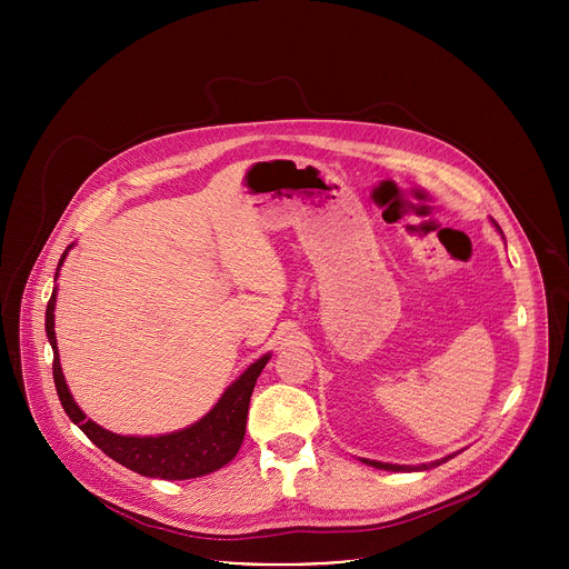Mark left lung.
Wrapping results in <instances>:
<instances>
[{
	"mask_svg": "<svg viewBox=\"0 0 569 569\" xmlns=\"http://www.w3.org/2000/svg\"><path fill=\"white\" fill-rule=\"evenodd\" d=\"M493 224L498 227V222L493 220ZM498 231L502 233V229L498 227ZM455 455H459V452H452V455H448V457H443V459H437V461H430V463H419V466H400V463H385V461H373V459H360L362 463H367V466H373V468H378V470H391V472H415V470H430V468H435V466H441L443 461H448V459H452Z\"/></svg>",
	"mask_w": 569,
	"mask_h": 569,
	"instance_id": "left-lung-1",
	"label": "left lung"
}]
</instances>
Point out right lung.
Masks as SVG:
<instances>
[{"label":"right lung","instance_id":"right-lung-1","mask_svg":"<svg viewBox=\"0 0 569 569\" xmlns=\"http://www.w3.org/2000/svg\"><path fill=\"white\" fill-rule=\"evenodd\" d=\"M71 246L62 252L56 270L58 272L69 254ZM56 292L53 288L51 299L47 303L44 312V331L49 338V345L53 349V382L58 398L62 402V410L67 417L88 435V439L99 446L108 457L119 461L121 466L143 475V477H159V479H193L209 475L224 463H229L240 443L246 437L248 426V410H250V398L257 385V378L261 376L263 367L272 358L270 353L261 356L257 362H252L246 371H242L218 398L213 408L189 428L169 432V435H157V437H126L110 432L86 417V412L78 408L60 367V353L53 331V310H56Z\"/></svg>","mask_w":569,"mask_h":569}]
</instances>
